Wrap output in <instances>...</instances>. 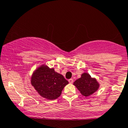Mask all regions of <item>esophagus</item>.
I'll list each match as a JSON object with an SVG mask.
<instances>
[{
    "mask_svg": "<svg viewBox=\"0 0 128 128\" xmlns=\"http://www.w3.org/2000/svg\"><path fill=\"white\" fill-rule=\"evenodd\" d=\"M68 82H69V83H70V84L73 83V79H68Z\"/></svg>",
    "mask_w": 128,
    "mask_h": 128,
    "instance_id": "obj_1",
    "label": "esophagus"
}]
</instances>
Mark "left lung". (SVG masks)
<instances>
[{"label":"left lung","mask_w":128,"mask_h":128,"mask_svg":"<svg viewBox=\"0 0 128 128\" xmlns=\"http://www.w3.org/2000/svg\"><path fill=\"white\" fill-rule=\"evenodd\" d=\"M80 94L85 97L90 96L99 89L100 84L95 78H92L89 73L84 72L73 82Z\"/></svg>","instance_id":"obj_1"}]
</instances>
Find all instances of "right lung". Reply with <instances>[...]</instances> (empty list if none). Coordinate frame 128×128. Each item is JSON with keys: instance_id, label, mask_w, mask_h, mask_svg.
<instances>
[{"instance_id": "add662e5", "label": "right lung", "mask_w": 128, "mask_h": 128, "mask_svg": "<svg viewBox=\"0 0 128 128\" xmlns=\"http://www.w3.org/2000/svg\"><path fill=\"white\" fill-rule=\"evenodd\" d=\"M30 83L42 98L55 100L61 96L63 88L68 82L62 74L56 72L54 68L43 64L34 71Z\"/></svg>"}]
</instances>
